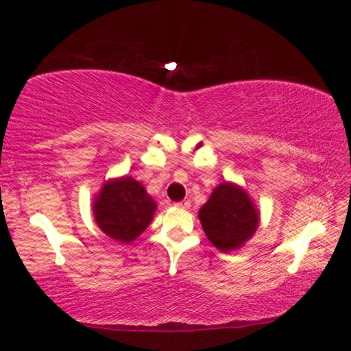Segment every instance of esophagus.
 I'll list each match as a JSON object with an SVG mask.
<instances>
[{"label": "esophagus", "instance_id": "34e87169", "mask_svg": "<svg viewBox=\"0 0 351 351\" xmlns=\"http://www.w3.org/2000/svg\"><path fill=\"white\" fill-rule=\"evenodd\" d=\"M177 208H182V210H187L191 207V201H180V202H176L174 204Z\"/></svg>", "mask_w": 351, "mask_h": 351}]
</instances>
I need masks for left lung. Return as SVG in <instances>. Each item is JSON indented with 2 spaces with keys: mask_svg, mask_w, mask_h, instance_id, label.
I'll use <instances>...</instances> for the list:
<instances>
[{
  "mask_svg": "<svg viewBox=\"0 0 351 351\" xmlns=\"http://www.w3.org/2000/svg\"><path fill=\"white\" fill-rule=\"evenodd\" d=\"M205 235L221 252L241 247L254 234L259 216L241 187L221 183L199 210Z\"/></svg>",
  "mask_w": 351,
  "mask_h": 351,
  "instance_id": "1",
  "label": "left lung"
}]
</instances>
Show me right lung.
Masks as SVG:
<instances>
[{"label": "right lung", "instance_id": "add662e5", "mask_svg": "<svg viewBox=\"0 0 351 351\" xmlns=\"http://www.w3.org/2000/svg\"><path fill=\"white\" fill-rule=\"evenodd\" d=\"M156 202L132 177L108 182L93 204L99 229L119 243H131L149 226Z\"/></svg>", "mask_w": 351, "mask_h": 351}]
</instances>
